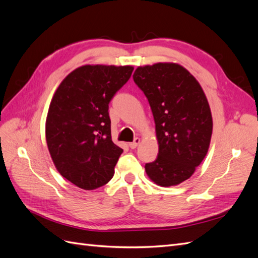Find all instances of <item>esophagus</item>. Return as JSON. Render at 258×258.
I'll use <instances>...</instances> for the list:
<instances>
[{
	"mask_svg": "<svg viewBox=\"0 0 258 258\" xmlns=\"http://www.w3.org/2000/svg\"><path fill=\"white\" fill-rule=\"evenodd\" d=\"M140 143H141V138L136 137L133 142L128 144V146H130L132 149H135V148L138 146V145H140Z\"/></svg>",
	"mask_w": 258,
	"mask_h": 258,
	"instance_id": "1",
	"label": "esophagus"
}]
</instances>
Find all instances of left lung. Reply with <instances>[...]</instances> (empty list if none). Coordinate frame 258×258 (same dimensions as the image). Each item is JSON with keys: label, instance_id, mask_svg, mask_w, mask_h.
<instances>
[{"label": "left lung", "instance_id": "left-lung-1", "mask_svg": "<svg viewBox=\"0 0 258 258\" xmlns=\"http://www.w3.org/2000/svg\"><path fill=\"white\" fill-rule=\"evenodd\" d=\"M133 78L148 99L159 145L157 159L145 170L158 185H177L207 155L213 134L207 98L196 78L175 63L140 66Z\"/></svg>", "mask_w": 258, "mask_h": 258}]
</instances>
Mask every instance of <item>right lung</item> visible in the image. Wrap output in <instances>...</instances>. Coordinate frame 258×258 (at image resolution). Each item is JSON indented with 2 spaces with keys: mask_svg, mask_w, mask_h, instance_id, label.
Listing matches in <instances>:
<instances>
[{
  "mask_svg": "<svg viewBox=\"0 0 258 258\" xmlns=\"http://www.w3.org/2000/svg\"><path fill=\"white\" fill-rule=\"evenodd\" d=\"M133 66L84 65L73 71L52 98L45 138L60 174L83 189L107 184L123 149L112 142L109 103Z\"/></svg>",
  "mask_w": 258,
  "mask_h": 258,
  "instance_id": "1",
  "label": "right lung"
}]
</instances>
